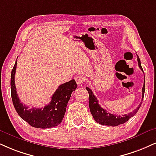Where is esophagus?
Here are the masks:
<instances>
[{
	"mask_svg": "<svg viewBox=\"0 0 156 156\" xmlns=\"http://www.w3.org/2000/svg\"><path fill=\"white\" fill-rule=\"evenodd\" d=\"M84 80H85V79H84V78L83 76H78L76 77V81L78 85H80V84L83 83L84 82Z\"/></svg>",
	"mask_w": 156,
	"mask_h": 156,
	"instance_id": "34e87169",
	"label": "esophagus"
}]
</instances>
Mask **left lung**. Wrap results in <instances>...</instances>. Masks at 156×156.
<instances>
[{
	"instance_id": "obj_1",
	"label": "left lung",
	"mask_w": 156,
	"mask_h": 156,
	"mask_svg": "<svg viewBox=\"0 0 156 156\" xmlns=\"http://www.w3.org/2000/svg\"><path fill=\"white\" fill-rule=\"evenodd\" d=\"M137 61L138 65L140 68L141 69L142 71H143V69L141 66V62H140V57L137 55ZM86 90L89 92V109L91 111V115H92L94 119L97 123H99L101 125H105V126H117L120 124H123V123H126L128 121L129 119L133 117L135 114L137 112V111L140 109V106H141L142 102L140 105L136 108L133 112H129L128 114H125L123 115H114V114H111L110 112H107V110L101 108L98 103V100H97V97L94 95V94L91 91V89L89 87H86ZM144 89H145V80L144 81V85L142 87V99L144 98Z\"/></svg>"
}]
</instances>
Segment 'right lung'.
<instances>
[{"instance_id":"add662e5","label":"right lung","mask_w":156,"mask_h":156,"mask_svg":"<svg viewBox=\"0 0 156 156\" xmlns=\"http://www.w3.org/2000/svg\"><path fill=\"white\" fill-rule=\"evenodd\" d=\"M16 63V60L11 75V94L16 111L24 121L35 128L46 129L57 126L62 121L71 94L77 88L76 80L73 79L60 85L51 97L49 104L44 108L29 109L20 102L16 93L14 82Z\"/></svg>"}]
</instances>
